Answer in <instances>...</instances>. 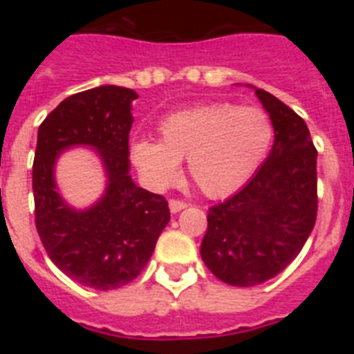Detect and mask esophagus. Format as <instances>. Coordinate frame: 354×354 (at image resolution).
<instances>
[{"label":"esophagus","mask_w":354,"mask_h":354,"mask_svg":"<svg viewBox=\"0 0 354 354\" xmlns=\"http://www.w3.org/2000/svg\"><path fill=\"white\" fill-rule=\"evenodd\" d=\"M170 212L171 214H177V212H180L183 209L187 207L186 202H183V200H170Z\"/></svg>","instance_id":"34e87169"}]
</instances>
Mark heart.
I'll list each match as a JSON object with an SVG mask.
<instances>
[{
    "label": "heart",
    "instance_id": "heart-1",
    "mask_svg": "<svg viewBox=\"0 0 354 354\" xmlns=\"http://www.w3.org/2000/svg\"><path fill=\"white\" fill-rule=\"evenodd\" d=\"M161 140L134 138L129 158L140 179L152 192H165L177 180L180 159L207 196L239 192L270 159L274 126L259 106L218 101L179 109L159 122Z\"/></svg>",
    "mask_w": 354,
    "mask_h": 354
}]
</instances>
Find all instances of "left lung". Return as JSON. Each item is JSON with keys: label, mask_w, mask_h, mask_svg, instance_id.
I'll use <instances>...</instances> for the list:
<instances>
[{"label": "left lung", "mask_w": 354, "mask_h": 354, "mask_svg": "<svg viewBox=\"0 0 354 354\" xmlns=\"http://www.w3.org/2000/svg\"><path fill=\"white\" fill-rule=\"evenodd\" d=\"M274 126L270 159L243 189L209 209L200 255L221 282L252 287L277 277L310 236L317 216V150L305 120L255 88Z\"/></svg>", "instance_id": "left-lung-1"}]
</instances>
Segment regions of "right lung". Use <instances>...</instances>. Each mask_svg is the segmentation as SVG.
I'll return each mask as SVG.
<instances>
[{
    "mask_svg": "<svg viewBox=\"0 0 354 354\" xmlns=\"http://www.w3.org/2000/svg\"><path fill=\"white\" fill-rule=\"evenodd\" d=\"M134 99V90L115 84L74 93L53 109L37 134V232L56 268L92 289L133 282L170 221L167 200L136 186L129 174ZM74 146L92 148L106 177L103 195L84 209L67 203L55 183V161Z\"/></svg>",
    "mask_w": 354,
    "mask_h": 354,
    "instance_id": "right-lung-1",
    "label": "right lung"
}]
</instances>
